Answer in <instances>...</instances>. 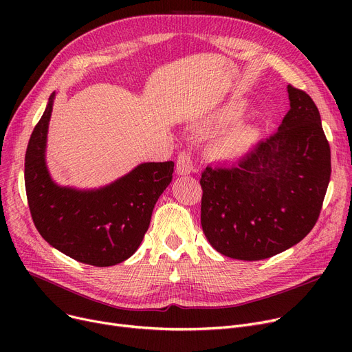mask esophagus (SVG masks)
<instances>
[{
    "mask_svg": "<svg viewBox=\"0 0 352 352\" xmlns=\"http://www.w3.org/2000/svg\"><path fill=\"white\" fill-rule=\"evenodd\" d=\"M192 170H194V166H192L190 154L182 151L177 158V174L178 175H188L192 173Z\"/></svg>",
    "mask_w": 352,
    "mask_h": 352,
    "instance_id": "obj_1",
    "label": "esophagus"
}]
</instances>
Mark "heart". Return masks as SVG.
<instances>
[{
    "label": "heart",
    "instance_id": "b5f03b06",
    "mask_svg": "<svg viewBox=\"0 0 352 352\" xmlns=\"http://www.w3.org/2000/svg\"><path fill=\"white\" fill-rule=\"evenodd\" d=\"M245 102L235 101L221 107L208 118L210 125H224L245 113ZM260 128L251 122H236L215 135L208 146L207 157L217 162L232 164L245 158L260 138Z\"/></svg>",
    "mask_w": 352,
    "mask_h": 352
}]
</instances>
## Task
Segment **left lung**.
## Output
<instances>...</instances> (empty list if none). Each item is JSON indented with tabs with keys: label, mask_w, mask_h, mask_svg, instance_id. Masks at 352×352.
Instances as JSON below:
<instances>
[{
	"label": "left lung",
	"mask_w": 352,
	"mask_h": 352,
	"mask_svg": "<svg viewBox=\"0 0 352 352\" xmlns=\"http://www.w3.org/2000/svg\"><path fill=\"white\" fill-rule=\"evenodd\" d=\"M289 111L272 137L236 165L207 166L201 226L226 256L258 261L280 254L314 228L331 177L320 111L307 92L287 87Z\"/></svg>",
	"instance_id": "obj_1"
}]
</instances>
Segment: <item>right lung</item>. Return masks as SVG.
Returning a JSON list of instances; mask_svg holds the SVG:
<instances>
[{
	"mask_svg": "<svg viewBox=\"0 0 352 352\" xmlns=\"http://www.w3.org/2000/svg\"><path fill=\"white\" fill-rule=\"evenodd\" d=\"M55 92L31 134L25 153V191L34 224L45 241L72 260L111 267L128 260L150 227L154 206L170 186L174 162H142L96 190L63 187L45 161Z\"/></svg>",
	"mask_w": 352,
	"mask_h": 352,
	"instance_id": "add662e5",
	"label": "right lung"
}]
</instances>
